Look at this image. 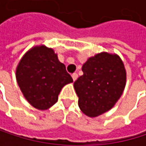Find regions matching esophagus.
Here are the masks:
<instances>
[{
	"label": "esophagus",
	"instance_id": "34e87169",
	"mask_svg": "<svg viewBox=\"0 0 146 146\" xmlns=\"http://www.w3.org/2000/svg\"><path fill=\"white\" fill-rule=\"evenodd\" d=\"M72 80H74V81H75L78 79V74H72Z\"/></svg>",
	"mask_w": 146,
	"mask_h": 146
}]
</instances>
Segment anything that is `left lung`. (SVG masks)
<instances>
[{
	"instance_id": "8db88e82",
	"label": "left lung",
	"mask_w": 146,
	"mask_h": 146,
	"mask_svg": "<svg viewBox=\"0 0 146 146\" xmlns=\"http://www.w3.org/2000/svg\"><path fill=\"white\" fill-rule=\"evenodd\" d=\"M83 75L74 83L80 110L89 117L109 111L119 100L126 84V71L120 57L101 52L82 66Z\"/></svg>"
}]
</instances>
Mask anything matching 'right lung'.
I'll use <instances>...</instances> for the list:
<instances>
[{"instance_id":"1","label":"right lung","mask_w":146,"mask_h":146,"mask_svg":"<svg viewBox=\"0 0 146 146\" xmlns=\"http://www.w3.org/2000/svg\"><path fill=\"white\" fill-rule=\"evenodd\" d=\"M15 76L25 99L40 110L54 105L62 88L72 82L58 55L44 45L35 46L23 55Z\"/></svg>"}]
</instances>
